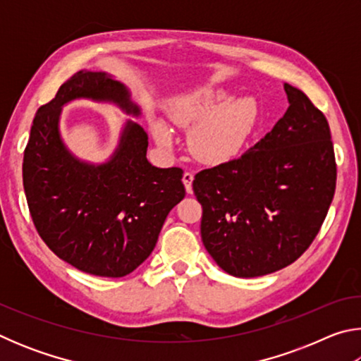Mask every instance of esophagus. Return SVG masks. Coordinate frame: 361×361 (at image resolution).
Wrapping results in <instances>:
<instances>
[{
    "label": "esophagus",
    "mask_w": 361,
    "mask_h": 361,
    "mask_svg": "<svg viewBox=\"0 0 361 361\" xmlns=\"http://www.w3.org/2000/svg\"><path fill=\"white\" fill-rule=\"evenodd\" d=\"M192 178H194V175L191 172L183 173V183H185V188L188 192H192Z\"/></svg>",
    "instance_id": "1"
}]
</instances>
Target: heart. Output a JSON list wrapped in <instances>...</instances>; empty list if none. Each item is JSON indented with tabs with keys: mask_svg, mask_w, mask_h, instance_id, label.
Returning <instances> with one entry per match:
<instances>
[{
	"mask_svg": "<svg viewBox=\"0 0 361 361\" xmlns=\"http://www.w3.org/2000/svg\"><path fill=\"white\" fill-rule=\"evenodd\" d=\"M169 114L176 127H196L189 138V148L199 161L219 164L242 149L255 126L258 108L250 97L228 102L224 92H204L176 102ZM151 130L162 146L172 145V132L162 121H152Z\"/></svg>",
	"mask_w": 361,
	"mask_h": 361,
	"instance_id": "obj_1",
	"label": "heart"
}]
</instances>
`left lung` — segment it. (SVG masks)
Returning a JSON list of instances; mask_svg holds the SVG:
<instances>
[{"label": "left lung", "instance_id": "obj_1", "mask_svg": "<svg viewBox=\"0 0 361 361\" xmlns=\"http://www.w3.org/2000/svg\"><path fill=\"white\" fill-rule=\"evenodd\" d=\"M290 106L240 157L195 173L200 234L216 264L259 277L295 262L319 234L336 189L328 121L302 90L285 84Z\"/></svg>", "mask_w": 361, "mask_h": 361}]
</instances>
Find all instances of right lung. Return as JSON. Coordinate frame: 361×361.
<instances>
[{"label": "right lung", "mask_w": 361, "mask_h": 361, "mask_svg": "<svg viewBox=\"0 0 361 361\" xmlns=\"http://www.w3.org/2000/svg\"><path fill=\"white\" fill-rule=\"evenodd\" d=\"M109 100L138 114L111 76L78 71L39 106L23 151V189L36 231L60 259L99 277H124L156 247L169 212L185 197L183 170L146 159L148 135L129 122L103 166L79 162L59 137L60 108L73 99Z\"/></svg>", "instance_id": "obj_1"}]
</instances>
